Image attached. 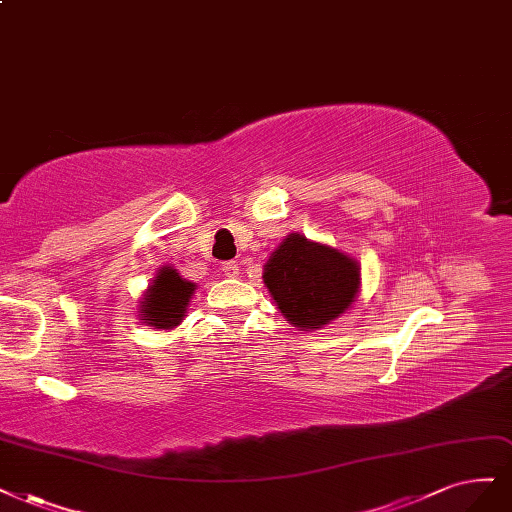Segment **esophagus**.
<instances>
[{"instance_id":"34e87169","label":"esophagus","mask_w":512,"mask_h":512,"mask_svg":"<svg viewBox=\"0 0 512 512\" xmlns=\"http://www.w3.org/2000/svg\"><path fill=\"white\" fill-rule=\"evenodd\" d=\"M222 271L226 277H239V264L237 262H224Z\"/></svg>"}]
</instances>
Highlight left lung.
I'll return each instance as SVG.
<instances>
[{"label":"left lung","mask_w":512,"mask_h":512,"mask_svg":"<svg viewBox=\"0 0 512 512\" xmlns=\"http://www.w3.org/2000/svg\"><path fill=\"white\" fill-rule=\"evenodd\" d=\"M262 281L286 322L298 330H322L356 303L360 262L328 243L290 233L264 264Z\"/></svg>","instance_id":"obj_1"}]
</instances>
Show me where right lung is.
Returning a JSON list of instances; mask_svg holds the SVG:
<instances>
[{"mask_svg": "<svg viewBox=\"0 0 512 512\" xmlns=\"http://www.w3.org/2000/svg\"><path fill=\"white\" fill-rule=\"evenodd\" d=\"M195 290V281L182 277L171 264H163L139 298L137 313L146 326H152L154 330H171L182 324Z\"/></svg>", "mask_w": 512, "mask_h": 512, "instance_id": "obj_1", "label": "right lung"}]
</instances>
